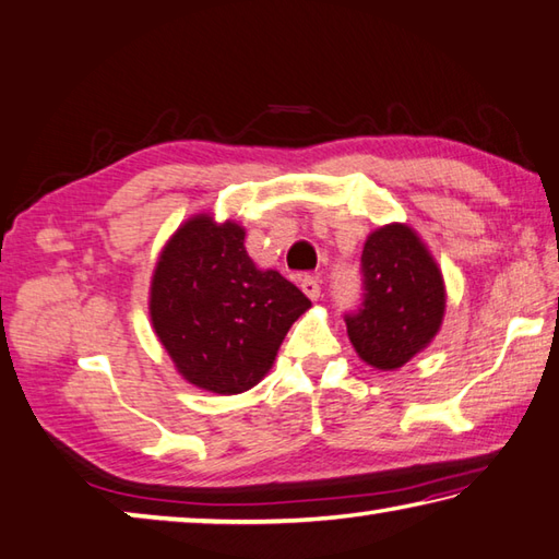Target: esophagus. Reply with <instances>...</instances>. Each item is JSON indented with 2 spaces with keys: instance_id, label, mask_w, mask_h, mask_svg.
Segmentation results:
<instances>
[{
  "instance_id": "34e87169",
  "label": "esophagus",
  "mask_w": 559,
  "mask_h": 559,
  "mask_svg": "<svg viewBox=\"0 0 559 559\" xmlns=\"http://www.w3.org/2000/svg\"><path fill=\"white\" fill-rule=\"evenodd\" d=\"M300 288H302V293H306L310 300H318L320 298V278L302 276L300 278Z\"/></svg>"
}]
</instances>
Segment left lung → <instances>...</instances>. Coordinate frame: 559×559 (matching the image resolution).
I'll use <instances>...</instances> for the list:
<instances>
[{"label":"left lung","instance_id":"obj_1","mask_svg":"<svg viewBox=\"0 0 559 559\" xmlns=\"http://www.w3.org/2000/svg\"><path fill=\"white\" fill-rule=\"evenodd\" d=\"M361 302L344 314L347 334L371 367H403L438 334L444 286L438 263L405 225L373 231L361 251Z\"/></svg>","mask_w":559,"mask_h":559}]
</instances>
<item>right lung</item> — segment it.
Segmentation results:
<instances>
[{"label":"right lung","mask_w":559,"mask_h":559,"mask_svg":"<svg viewBox=\"0 0 559 559\" xmlns=\"http://www.w3.org/2000/svg\"><path fill=\"white\" fill-rule=\"evenodd\" d=\"M310 308L278 271H259L245 229L198 215L160 253L151 283V320L190 383L231 395L271 369L283 337Z\"/></svg>","instance_id":"1"}]
</instances>
